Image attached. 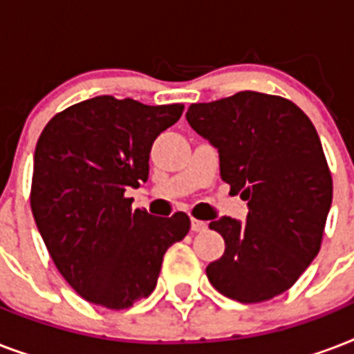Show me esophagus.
Segmentation results:
<instances>
[{"instance_id":"esophagus-1","label":"esophagus","mask_w":354,"mask_h":354,"mask_svg":"<svg viewBox=\"0 0 354 354\" xmlns=\"http://www.w3.org/2000/svg\"><path fill=\"white\" fill-rule=\"evenodd\" d=\"M191 230L193 232H205L207 230V224L204 221H198V218H191Z\"/></svg>"}]
</instances>
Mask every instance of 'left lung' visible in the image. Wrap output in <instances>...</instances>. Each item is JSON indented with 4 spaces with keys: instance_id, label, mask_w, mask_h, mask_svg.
Here are the masks:
<instances>
[{
    "instance_id": "obj_1",
    "label": "left lung",
    "mask_w": 354,
    "mask_h": 354,
    "mask_svg": "<svg viewBox=\"0 0 354 354\" xmlns=\"http://www.w3.org/2000/svg\"><path fill=\"white\" fill-rule=\"evenodd\" d=\"M185 118L218 149L230 193L248 200L246 222L209 224L226 250L205 268L207 279L235 301H268L299 279L322 246L333 178L318 132L294 102L259 91L191 104Z\"/></svg>"
}]
</instances>
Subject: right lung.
Instances as JSON below:
<instances>
[{
  "instance_id": "1",
  "label": "right lung",
  "mask_w": 354,
  "mask_h": 354,
  "mask_svg": "<svg viewBox=\"0 0 354 354\" xmlns=\"http://www.w3.org/2000/svg\"><path fill=\"white\" fill-rule=\"evenodd\" d=\"M182 112L183 104L101 95L41 130L30 209L55 266L86 301L121 310L149 297L165 252L189 233L182 211L154 216L124 196L149 180L152 143Z\"/></svg>"
}]
</instances>
